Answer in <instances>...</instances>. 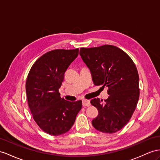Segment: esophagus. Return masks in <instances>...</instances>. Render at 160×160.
<instances>
[{"instance_id": "obj_1", "label": "esophagus", "mask_w": 160, "mask_h": 160, "mask_svg": "<svg viewBox=\"0 0 160 160\" xmlns=\"http://www.w3.org/2000/svg\"><path fill=\"white\" fill-rule=\"evenodd\" d=\"M82 105L84 107H88V106L91 105V103H90V101L84 99L82 100Z\"/></svg>"}]
</instances>
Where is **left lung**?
<instances>
[{
    "mask_svg": "<svg viewBox=\"0 0 160 160\" xmlns=\"http://www.w3.org/2000/svg\"><path fill=\"white\" fill-rule=\"evenodd\" d=\"M80 55L91 71L94 84L108 87V98L91 101L99 114L92 124L97 130L114 133L130 120L139 99V78L136 65L122 49L113 45L81 48Z\"/></svg>",
    "mask_w": 160,
    "mask_h": 160,
    "instance_id": "left-lung-1",
    "label": "left lung"
}]
</instances>
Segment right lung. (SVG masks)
I'll use <instances>...</instances> for the list:
<instances>
[{"mask_svg": "<svg viewBox=\"0 0 160 160\" xmlns=\"http://www.w3.org/2000/svg\"><path fill=\"white\" fill-rule=\"evenodd\" d=\"M78 51L56 49L46 52L36 61L27 77L26 91L31 113L40 128L53 136L70 130L82 109L81 100L66 101L59 92L64 73Z\"/></svg>", "mask_w": 160, "mask_h": 160, "instance_id": "add662e5", "label": "right lung"}]
</instances>
